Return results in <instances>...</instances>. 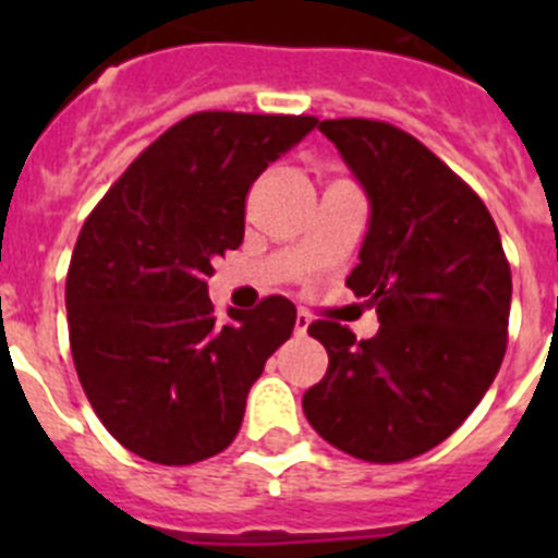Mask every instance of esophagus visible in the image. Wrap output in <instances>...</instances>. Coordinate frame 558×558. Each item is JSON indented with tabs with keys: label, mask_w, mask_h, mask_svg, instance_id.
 Listing matches in <instances>:
<instances>
[{
	"label": "esophagus",
	"mask_w": 558,
	"mask_h": 558,
	"mask_svg": "<svg viewBox=\"0 0 558 558\" xmlns=\"http://www.w3.org/2000/svg\"><path fill=\"white\" fill-rule=\"evenodd\" d=\"M307 329H310V315L307 313L295 315V335H299V338H304V335H307Z\"/></svg>",
	"instance_id": "34e87169"
}]
</instances>
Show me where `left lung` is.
Wrapping results in <instances>:
<instances>
[{"label": "left lung", "mask_w": 558, "mask_h": 558, "mask_svg": "<svg viewBox=\"0 0 558 558\" xmlns=\"http://www.w3.org/2000/svg\"><path fill=\"white\" fill-rule=\"evenodd\" d=\"M368 198L354 295L379 329L357 340L315 322L329 366L304 416L329 445L397 463L441 445L489 391L506 354L511 268L500 231L470 186L411 133L374 120H324Z\"/></svg>", "instance_id": "left-lung-1"}]
</instances>
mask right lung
Listing matches in <instances>:
<instances>
[{
	"label": "right lung",
	"mask_w": 558,
	"mask_h": 558,
	"mask_svg": "<svg viewBox=\"0 0 558 558\" xmlns=\"http://www.w3.org/2000/svg\"><path fill=\"white\" fill-rule=\"evenodd\" d=\"M315 117L201 111L161 133L88 215L66 276L69 343L106 430L165 466L234 441L245 399L295 327L293 302H209L211 263L245 234V195Z\"/></svg>",
	"instance_id": "add662e5"
}]
</instances>
